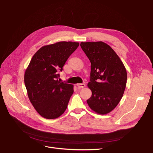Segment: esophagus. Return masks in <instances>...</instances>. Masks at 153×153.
Segmentation results:
<instances>
[{"label":"esophagus","mask_w":153,"mask_h":153,"mask_svg":"<svg viewBox=\"0 0 153 153\" xmlns=\"http://www.w3.org/2000/svg\"><path fill=\"white\" fill-rule=\"evenodd\" d=\"M76 85L77 86V87L79 89H81V88H84L85 87V84H77Z\"/></svg>","instance_id":"34e87169"}]
</instances>
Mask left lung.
Wrapping results in <instances>:
<instances>
[{
	"instance_id": "obj_1",
	"label": "left lung",
	"mask_w": 153,
	"mask_h": 153,
	"mask_svg": "<svg viewBox=\"0 0 153 153\" xmlns=\"http://www.w3.org/2000/svg\"><path fill=\"white\" fill-rule=\"evenodd\" d=\"M81 46L91 62L92 96L87 100L95 113L105 115L121 100L126 85V70L115 51L102 42H81Z\"/></svg>"
}]
</instances>
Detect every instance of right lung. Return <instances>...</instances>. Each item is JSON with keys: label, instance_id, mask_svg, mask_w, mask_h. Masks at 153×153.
I'll use <instances>...</instances> for the list:
<instances>
[{"label": "right lung", "instance_id": "1", "mask_svg": "<svg viewBox=\"0 0 153 153\" xmlns=\"http://www.w3.org/2000/svg\"><path fill=\"white\" fill-rule=\"evenodd\" d=\"M79 45L78 42H59L43 46L25 70L24 82L29 100L43 118H58L67 108L74 85L61 82L58 72Z\"/></svg>", "mask_w": 153, "mask_h": 153}]
</instances>
